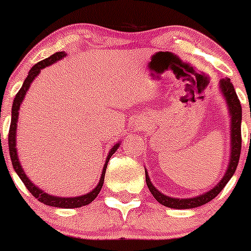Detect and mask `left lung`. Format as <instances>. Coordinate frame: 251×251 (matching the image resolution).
<instances>
[{
	"instance_id": "8db88e82",
	"label": "left lung",
	"mask_w": 251,
	"mask_h": 251,
	"mask_svg": "<svg viewBox=\"0 0 251 251\" xmlns=\"http://www.w3.org/2000/svg\"><path fill=\"white\" fill-rule=\"evenodd\" d=\"M219 87L221 90L222 95H224L225 100H226L227 107L229 109V115H231V156H229L231 159H229L228 168H227L226 174H225L224 178L214 188L206 192V193L196 197V198L177 199L171 198V197H168L161 193V192H159L151 184L148 174L146 173V182L149 191L153 194L154 198L161 205H164V206L171 207V209H192V207H198L209 203L210 201L216 198L217 194L225 188L227 182L231 179V177L235 173V169H237L238 163H239L240 149H242V130H240V124H242V105H240L238 96L235 93L234 87L229 78H221L219 83Z\"/></svg>"
}]
</instances>
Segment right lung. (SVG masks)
I'll return each instance as SVG.
<instances>
[{
    "label": "right lung",
    "instance_id": "add662e5",
    "mask_svg": "<svg viewBox=\"0 0 251 251\" xmlns=\"http://www.w3.org/2000/svg\"><path fill=\"white\" fill-rule=\"evenodd\" d=\"M63 57H65V52H57L54 54H52L50 57L46 58V59L41 60L37 64H35L34 67L30 69L29 74H27L26 78L24 80V83H23L22 88L19 90V92L17 93L16 98H14L13 102V107H12V120H11V126H9V133H8V147H9V155H11V160L12 164H13V168L16 170V173L18 174V176L20 177V179L23 181V183L25 184V187L27 188V191L35 197L41 203L50 205V206H55V207H64V209H73V207H81L83 205H87L90 203H92L93 201L96 199V197L98 196V193L100 192L103 186V182H104V175H105V170H107V165L108 161H109L110 156L115 153L116 149L119 148L120 143H116L113 148L110 149L109 154H108V158L105 159V164L103 166V171H102V176H100V182H98L97 187L93 189L92 192L87 194H83V196L80 197H73V198H64V197H54V196H50V194L44 192L42 189H40L39 187L35 186L31 181L29 179V177L26 176L23 170L22 165H20V161L18 159V154H17V148H16V135H17V121H18V116H19V108L20 104L23 102V98L25 97L26 95L27 90H29L30 85L34 81V78L40 74L41 69L48 67V65L53 64V63L58 62L59 59H62Z\"/></svg>",
    "mask_w": 251,
    "mask_h": 251
}]
</instances>
